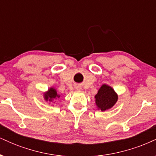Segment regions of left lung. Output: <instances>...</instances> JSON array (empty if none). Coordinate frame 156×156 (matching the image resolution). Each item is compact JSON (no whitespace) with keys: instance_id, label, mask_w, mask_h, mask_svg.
<instances>
[{"instance_id":"obj_1","label":"left lung","mask_w":156,"mask_h":156,"mask_svg":"<svg viewBox=\"0 0 156 156\" xmlns=\"http://www.w3.org/2000/svg\"><path fill=\"white\" fill-rule=\"evenodd\" d=\"M94 98L98 110L105 112L112 108L116 104L118 100V94L112 87L104 83L99 89Z\"/></svg>"}]
</instances>
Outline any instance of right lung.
I'll return each instance as SVG.
<instances>
[{
	"label": "right lung",
	"instance_id": "add662e5",
	"mask_svg": "<svg viewBox=\"0 0 156 156\" xmlns=\"http://www.w3.org/2000/svg\"><path fill=\"white\" fill-rule=\"evenodd\" d=\"M43 97L44 101L46 102H49L50 104L51 103H55L54 100L59 98L60 95L57 93L56 89L54 87H51L50 89H48L47 92L43 93Z\"/></svg>",
	"mask_w": 156,
	"mask_h": 156
}]
</instances>
